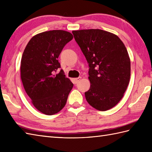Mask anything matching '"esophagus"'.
I'll list each match as a JSON object with an SVG mask.
<instances>
[{
	"label": "esophagus",
	"mask_w": 152,
	"mask_h": 152,
	"mask_svg": "<svg viewBox=\"0 0 152 152\" xmlns=\"http://www.w3.org/2000/svg\"><path fill=\"white\" fill-rule=\"evenodd\" d=\"M80 80H81V77H79V78H74L73 82L74 83H78V82Z\"/></svg>",
	"instance_id": "esophagus-1"
}]
</instances>
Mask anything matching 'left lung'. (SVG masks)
<instances>
[{"label": "left lung", "instance_id": "left-lung-1", "mask_svg": "<svg viewBox=\"0 0 152 152\" xmlns=\"http://www.w3.org/2000/svg\"><path fill=\"white\" fill-rule=\"evenodd\" d=\"M77 44L89 64L90 88L85 92L93 108L106 111L124 96L131 76V61L118 36L101 29L73 31Z\"/></svg>", "mask_w": 152, "mask_h": 152}]
</instances>
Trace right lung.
<instances>
[{
  "label": "right lung",
  "instance_id": "add662e5",
  "mask_svg": "<svg viewBox=\"0 0 152 152\" xmlns=\"http://www.w3.org/2000/svg\"><path fill=\"white\" fill-rule=\"evenodd\" d=\"M73 38L69 32L46 31L28 42L21 61V78L24 89L38 110L53 115L63 109L73 83L61 69L58 57Z\"/></svg>",
  "mask_w": 152,
  "mask_h": 152
}]
</instances>
